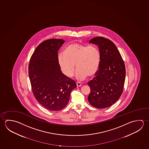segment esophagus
<instances>
[{
	"instance_id": "34e87169",
	"label": "esophagus",
	"mask_w": 149,
	"mask_h": 149,
	"mask_svg": "<svg viewBox=\"0 0 149 149\" xmlns=\"http://www.w3.org/2000/svg\"><path fill=\"white\" fill-rule=\"evenodd\" d=\"M76 85H77V87H80V86H81V83L80 82H76Z\"/></svg>"
}]
</instances>
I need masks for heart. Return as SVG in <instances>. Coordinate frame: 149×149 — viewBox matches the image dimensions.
<instances>
[{"mask_svg":"<svg viewBox=\"0 0 149 149\" xmlns=\"http://www.w3.org/2000/svg\"><path fill=\"white\" fill-rule=\"evenodd\" d=\"M58 62L63 73L68 77L73 76L76 68V78L79 81L93 76L98 71L100 64V53L95 45L73 43L68 45L64 52L58 55Z\"/></svg>","mask_w":149,"mask_h":149,"instance_id":"obj_1","label":"heart"}]
</instances>
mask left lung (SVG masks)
Instances as JSON below:
<instances>
[{
    "label": "left lung",
    "mask_w": 149,
    "mask_h": 149,
    "mask_svg": "<svg viewBox=\"0 0 149 149\" xmlns=\"http://www.w3.org/2000/svg\"><path fill=\"white\" fill-rule=\"evenodd\" d=\"M96 45L100 53L99 70L88 82L91 93L88 100L97 108L110 107L120 98L123 90L125 68L121 55L113 42L104 37H95L89 43Z\"/></svg>",
    "instance_id": "8db88e82"
}]
</instances>
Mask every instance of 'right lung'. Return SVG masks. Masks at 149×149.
<instances>
[{
	"label": "right lung",
	"instance_id": "right-lung-1",
	"mask_svg": "<svg viewBox=\"0 0 149 149\" xmlns=\"http://www.w3.org/2000/svg\"><path fill=\"white\" fill-rule=\"evenodd\" d=\"M65 41L47 40L40 43L30 60L29 76L35 98L42 106L59 111L68 104L75 81L61 71L58 51Z\"/></svg>",
	"mask_w": 149,
	"mask_h": 149
}]
</instances>
